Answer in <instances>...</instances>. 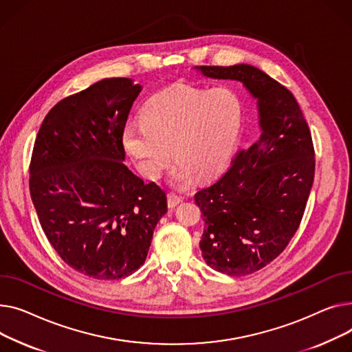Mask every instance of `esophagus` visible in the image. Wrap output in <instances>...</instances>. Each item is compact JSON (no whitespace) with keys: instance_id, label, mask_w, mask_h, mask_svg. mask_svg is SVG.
Segmentation results:
<instances>
[{"instance_id":"1","label":"esophagus","mask_w":352,"mask_h":352,"mask_svg":"<svg viewBox=\"0 0 352 352\" xmlns=\"http://www.w3.org/2000/svg\"><path fill=\"white\" fill-rule=\"evenodd\" d=\"M183 201V197L182 196H179V195H176V193H169L168 195V206L170 209H173V208H176V206L179 204V203H182Z\"/></svg>"}]
</instances>
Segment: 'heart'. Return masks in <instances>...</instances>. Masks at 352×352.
<instances>
[{"label": "heart", "mask_w": 352, "mask_h": 352, "mask_svg": "<svg viewBox=\"0 0 352 352\" xmlns=\"http://www.w3.org/2000/svg\"><path fill=\"white\" fill-rule=\"evenodd\" d=\"M243 116L240 98L229 88L203 89L173 85L152 96L140 122L123 128V146L140 173L157 179L170 160L177 166L172 182L186 188L199 179L219 173L229 162Z\"/></svg>", "instance_id": "b5f03b06"}]
</instances>
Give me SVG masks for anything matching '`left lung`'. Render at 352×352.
Here are the masks:
<instances>
[{
    "label": "left lung",
    "instance_id": "obj_1",
    "mask_svg": "<svg viewBox=\"0 0 352 352\" xmlns=\"http://www.w3.org/2000/svg\"><path fill=\"white\" fill-rule=\"evenodd\" d=\"M199 69L243 82L257 98L261 136L195 195L204 221V261L227 276H247L277 258L298 229L314 182L313 138L294 95L258 68Z\"/></svg>",
    "mask_w": 352,
    "mask_h": 352
}]
</instances>
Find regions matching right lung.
Instances as JSON below:
<instances>
[{
  "label": "right lung",
  "instance_id": "1",
  "mask_svg": "<svg viewBox=\"0 0 352 352\" xmlns=\"http://www.w3.org/2000/svg\"><path fill=\"white\" fill-rule=\"evenodd\" d=\"M139 92L128 78H108L60 99L34 143L30 193L41 227L62 260L96 280L135 273L168 212L166 193L123 163Z\"/></svg>",
  "mask_w": 352,
  "mask_h": 352
}]
</instances>
